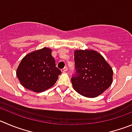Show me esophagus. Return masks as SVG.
Here are the masks:
<instances>
[{"label":"esophagus","mask_w":132,"mask_h":132,"mask_svg":"<svg viewBox=\"0 0 132 132\" xmlns=\"http://www.w3.org/2000/svg\"><path fill=\"white\" fill-rule=\"evenodd\" d=\"M67 71V67H65L63 69H61V72H66Z\"/></svg>","instance_id":"obj_1"}]
</instances>
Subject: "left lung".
<instances>
[{
  "label": "left lung",
  "mask_w": 132,
  "mask_h": 132,
  "mask_svg": "<svg viewBox=\"0 0 132 132\" xmlns=\"http://www.w3.org/2000/svg\"><path fill=\"white\" fill-rule=\"evenodd\" d=\"M75 61L76 72L71 81L78 93L87 98L97 97L111 85L112 68L97 51L76 50Z\"/></svg>",
  "instance_id": "1"
}]
</instances>
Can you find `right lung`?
<instances>
[{
	"label": "right lung",
	"instance_id": "right-lung-1",
	"mask_svg": "<svg viewBox=\"0 0 132 132\" xmlns=\"http://www.w3.org/2000/svg\"><path fill=\"white\" fill-rule=\"evenodd\" d=\"M52 51L48 47L26 54L16 71L19 81L24 88L41 93L55 84L61 72L56 67Z\"/></svg>",
	"mask_w": 132,
	"mask_h": 132
}]
</instances>
